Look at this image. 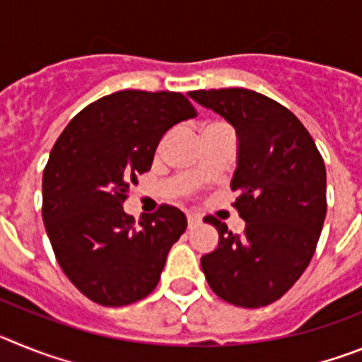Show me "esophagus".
<instances>
[{
  "mask_svg": "<svg viewBox=\"0 0 362 362\" xmlns=\"http://www.w3.org/2000/svg\"><path fill=\"white\" fill-rule=\"evenodd\" d=\"M201 223V217L197 214H188V228H194Z\"/></svg>",
  "mask_w": 362,
  "mask_h": 362,
  "instance_id": "34e87169",
  "label": "esophagus"
}]
</instances>
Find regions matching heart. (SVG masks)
I'll return each mask as SVG.
<instances>
[{"instance_id": "heart-1", "label": "heart", "mask_w": 362, "mask_h": 362, "mask_svg": "<svg viewBox=\"0 0 362 362\" xmlns=\"http://www.w3.org/2000/svg\"><path fill=\"white\" fill-rule=\"evenodd\" d=\"M209 127H210V124H209Z\"/></svg>"}]
</instances>
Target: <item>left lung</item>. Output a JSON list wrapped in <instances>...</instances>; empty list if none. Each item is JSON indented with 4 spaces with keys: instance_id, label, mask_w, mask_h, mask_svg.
Listing matches in <instances>:
<instances>
[{
    "instance_id": "obj_1",
    "label": "left lung",
    "mask_w": 362,
    "mask_h": 362,
    "mask_svg": "<svg viewBox=\"0 0 362 362\" xmlns=\"http://www.w3.org/2000/svg\"><path fill=\"white\" fill-rule=\"evenodd\" d=\"M238 134L233 203L245 232L204 217L219 245L201 257L216 296L243 308L267 306L288 292L313 257L326 216V168L308 130L274 99L246 88L188 92Z\"/></svg>"
}]
</instances>
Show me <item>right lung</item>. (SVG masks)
I'll list each match as a JSON object with an SVG mask.
<instances>
[{
    "label": "right lung",
    "instance_id": "right-lung-1",
    "mask_svg": "<svg viewBox=\"0 0 362 362\" xmlns=\"http://www.w3.org/2000/svg\"><path fill=\"white\" fill-rule=\"evenodd\" d=\"M194 116L179 92L121 90L83 108L57 137L43 170V223L65 276L98 305L148 296L187 230L170 204L136 223L123 203L166 130Z\"/></svg>",
    "mask_w": 362,
    "mask_h": 362
}]
</instances>
